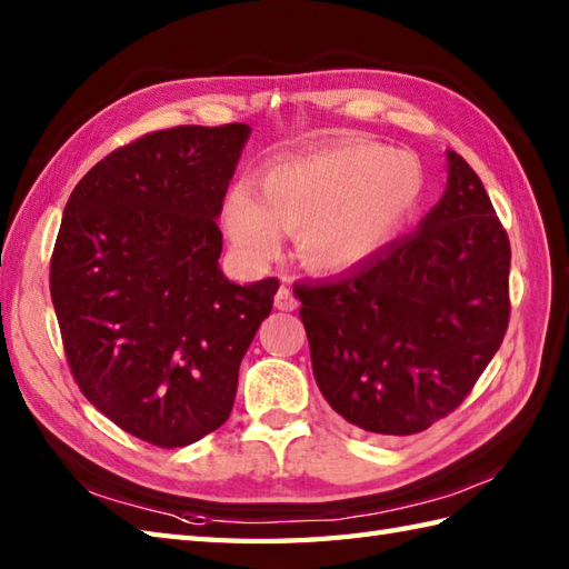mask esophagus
<instances>
[{
	"instance_id": "1",
	"label": "esophagus",
	"mask_w": 569,
	"mask_h": 569,
	"mask_svg": "<svg viewBox=\"0 0 569 569\" xmlns=\"http://www.w3.org/2000/svg\"><path fill=\"white\" fill-rule=\"evenodd\" d=\"M273 303H276L278 310H296V308H298V300L293 298L291 286H281V288H278Z\"/></svg>"
}]
</instances>
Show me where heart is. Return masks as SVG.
Instances as JSON below:
<instances>
[{
	"instance_id": "b5f03b06",
	"label": "heart",
	"mask_w": 569,
	"mask_h": 569,
	"mask_svg": "<svg viewBox=\"0 0 569 569\" xmlns=\"http://www.w3.org/2000/svg\"><path fill=\"white\" fill-rule=\"evenodd\" d=\"M426 186L416 153L340 139L266 166L257 188H229L222 227L249 263L271 261L283 232H296V257L308 271L347 273L401 232Z\"/></svg>"
}]
</instances>
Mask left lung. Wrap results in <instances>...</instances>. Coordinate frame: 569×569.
I'll return each mask as SVG.
<instances>
[{
    "instance_id": "left-lung-1",
    "label": "left lung",
    "mask_w": 569,
    "mask_h": 569,
    "mask_svg": "<svg viewBox=\"0 0 569 569\" xmlns=\"http://www.w3.org/2000/svg\"><path fill=\"white\" fill-rule=\"evenodd\" d=\"M509 266L485 183L447 151V188L416 232L332 281L296 286L325 401L381 438L452 413L509 328Z\"/></svg>"
}]
</instances>
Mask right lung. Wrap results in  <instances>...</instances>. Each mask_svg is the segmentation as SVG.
Here are the masks:
<instances>
[{"label": "right lung", "instance_id": "obj_1", "mask_svg": "<svg viewBox=\"0 0 569 569\" xmlns=\"http://www.w3.org/2000/svg\"><path fill=\"white\" fill-rule=\"evenodd\" d=\"M249 124L153 131L70 192L51 298L84 398L119 428L183 447L232 413L241 357L269 318L276 278L222 273L217 217Z\"/></svg>", "mask_w": 569, "mask_h": 569}]
</instances>
